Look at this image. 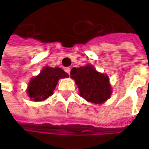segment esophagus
I'll return each mask as SVG.
<instances>
[{"label":"esophagus","mask_w":149,"mask_h":149,"mask_svg":"<svg viewBox=\"0 0 149 149\" xmlns=\"http://www.w3.org/2000/svg\"><path fill=\"white\" fill-rule=\"evenodd\" d=\"M65 71L68 73V74H70V72H71V68H69V67H66V68H65Z\"/></svg>","instance_id":"1"}]
</instances>
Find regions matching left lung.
I'll return each mask as SVG.
<instances>
[{
  "instance_id": "obj_1",
  "label": "left lung",
  "mask_w": 149,
  "mask_h": 149,
  "mask_svg": "<svg viewBox=\"0 0 149 149\" xmlns=\"http://www.w3.org/2000/svg\"><path fill=\"white\" fill-rule=\"evenodd\" d=\"M71 77L79 89L80 96L93 104H103L111 95L109 77L99 73L93 65H87L79 68H72Z\"/></svg>"
}]
</instances>
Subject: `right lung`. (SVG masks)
I'll use <instances>...</instances> for the list:
<instances>
[{
	"label": "right lung",
	"mask_w": 149,
	"mask_h": 149,
	"mask_svg": "<svg viewBox=\"0 0 149 149\" xmlns=\"http://www.w3.org/2000/svg\"><path fill=\"white\" fill-rule=\"evenodd\" d=\"M69 75L58 67H45L40 74L33 77L28 84V96L35 102L43 101L53 94L59 78Z\"/></svg>",
	"instance_id": "right-lung-1"
}]
</instances>
